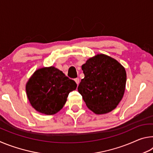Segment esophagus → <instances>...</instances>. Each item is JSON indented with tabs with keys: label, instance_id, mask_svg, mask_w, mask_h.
<instances>
[{
	"label": "esophagus",
	"instance_id": "esophagus-1",
	"mask_svg": "<svg viewBox=\"0 0 153 153\" xmlns=\"http://www.w3.org/2000/svg\"><path fill=\"white\" fill-rule=\"evenodd\" d=\"M74 80H75V82H76V84L78 85L79 83V78H76Z\"/></svg>",
	"mask_w": 153,
	"mask_h": 153
}]
</instances>
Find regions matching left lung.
I'll return each instance as SVG.
<instances>
[{
	"label": "left lung",
	"instance_id": "8db88e82",
	"mask_svg": "<svg viewBox=\"0 0 153 153\" xmlns=\"http://www.w3.org/2000/svg\"><path fill=\"white\" fill-rule=\"evenodd\" d=\"M84 78L77 90L92 112L105 114L117 107L122 99L126 84V71L111 56L98 54L82 65Z\"/></svg>",
	"mask_w": 153,
	"mask_h": 153
}]
</instances>
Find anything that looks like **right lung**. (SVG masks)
Returning <instances> with one entry per match:
<instances>
[{
	"label": "right lung",
	"mask_w": 153,
	"mask_h": 153,
	"mask_svg": "<svg viewBox=\"0 0 153 153\" xmlns=\"http://www.w3.org/2000/svg\"><path fill=\"white\" fill-rule=\"evenodd\" d=\"M76 87L74 80L51 66L37 69L27 82L25 90L30 105L36 111L51 115L63 107L69 92Z\"/></svg>",
	"instance_id": "1"
}]
</instances>
